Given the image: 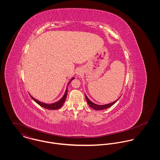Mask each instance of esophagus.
I'll return each instance as SVG.
<instances>
[{"instance_id": "obj_1", "label": "esophagus", "mask_w": 160, "mask_h": 160, "mask_svg": "<svg viewBox=\"0 0 160 160\" xmlns=\"http://www.w3.org/2000/svg\"><path fill=\"white\" fill-rule=\"evenodd\" d=\"M81 72V71H79H79H78V72H77V74H80Z\"/></svg>"}]
</instances>
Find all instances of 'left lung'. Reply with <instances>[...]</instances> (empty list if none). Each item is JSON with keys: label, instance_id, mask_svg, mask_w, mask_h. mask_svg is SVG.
<instances>
[{"label": "left lung", "instance_id": "obj_1", "mask_svg": "<svg viewBox=\"0 0 160 160\" xmlns=\"http://www.w3.org/2000/svg\"><path fill=\"white\" fill-rule=\"evenodd\" d=\"M85 97H86V100H87V102L88 103V105L90 106V107H91L92 108L95 110H105V109H107L110 107H112L113 105H114V103L118 101V100L119 99H117L116 101H114L113 102L111 103H108V104H106V105H97L94 103H93L92 102H91L89 98L88 97L86 96V95L85 94Z\"/></svg>", "mask_w": 160, "mask_h": 160}]
</instances>
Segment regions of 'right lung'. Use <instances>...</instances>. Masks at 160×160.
<instances>
[{
  "instance_id": "1",
  "label": "right lung",
  "mask_w": 160,
  "mask_h": 160,
  "mask_svg": "<svg viewBox=\"0 0 160 160\" xmlns=\"http://www.w3.org/2000/svg\"><path fill=\"white\" fill-rule=\"evenodd\" d=\"M73 79H74V78H72L70 80V81L69 82L68 84V86L69 82H70ZM67 93H68V88H67V90H66V91H65V93L63 97L60 100H58V102H55V103H52V104H47V103H42V102H39V101L37 100L36 99H35L34 98H33L32 96H31V98H32L38 105H39L40 106L42 107L43 108H45L48 109V110H57V109H59L60 108H61V107H62V105H63V103H64V102H65V100H66L67 96Z\"/></svg>"
}]
</instances>
